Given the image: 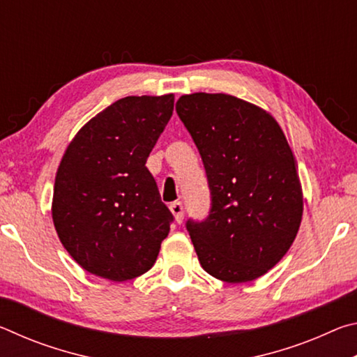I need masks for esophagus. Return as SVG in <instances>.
<instances>
[{"label":"esophagus","mask_w":357,"mask_h":357,"mask_svg":"<svg viewBox=\"0 0 357 357\" xmlns=\"http://www.w3.org/2000/svg\"><path fill=\"white\" fill-rule=\"evenodd\" d=\"M170 211H172V214L174 215V220H176L178 223L183 222V217H184L183 203H181V202H173L170 204Z\"/></svg>","instance_id":"1"}]
</instances>
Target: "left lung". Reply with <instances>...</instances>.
<instances>
[{
	"instance_id": "8db88e82",
	"label": "left lung",
	"mask_w": 357,
	"mask_h": 357,
	"mask_svg": "<svg viewBox=\"0 0 357 357\" xmlns=\"http://www.w3.org/2000/svg\"><path fill=\"white\" fill-rule=\"evenodd\" d=\"M176 112L200 151L213 208L187 222L202 268L227 283L264 275L299 231L298 164L269 112L223 93L181 96Z\"/></svg>"
}]
</instances>
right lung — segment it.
Listing matches in <instances>:
<instances>
[{
	"mask_svg": "<svg viewBox=\"0 0 357 357\" xmlns=\"http://www.w3.org/2000/svg\"><path fill=\"white\" fill-rule=\"evenodd\" d=\"M173 105V94L128 96L89 119L64 151L52 219L89 274L124 282L155 263L173 215L144 164Z\"/></svg>",
	"mask_w": 357,
	"mask_h": 357,
	"instance_id": "add662e5",
	"label": "right lung"
}]
</instances>
